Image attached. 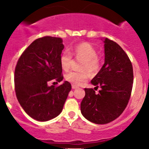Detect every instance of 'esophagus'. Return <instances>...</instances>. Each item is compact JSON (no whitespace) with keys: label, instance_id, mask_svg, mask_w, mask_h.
I'll use <instances>...</instances> for the list:
<instances>
[{"label":"esophagus","instance_id":"1","mask_svg":"<svg viewBox=\"0 0 149 149\" xmlns=\"http://www.w3.org/2000/svg\"><path fill=\"white\" fill-rule=\"evenodd\" d=\"M78 88V86L74 85V84H72V89H77Z\"/></svg>","mask_w":149,"mask_h":149}]
</instances>
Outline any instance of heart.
I'll return each mask as SVG.
<instances>
[{"label": "heart", "mask_w": 149, "mask_h": 149, "mask_svg": "<svg viewBox=\"0 0 149 149\" xmlns=\"http://www.w3.org/2000/svg\"><path fill=\"white\" fill-rule=\"evenodd\" d=\"M71 53L76 57L83 59L80 68L81 70H87L91 73H96L101 67V62L97 57L98 52L96 49L90 43L83 42L75 45L71 48ZM61 68L65 71H68L70 68L72 63V56L68 51H65L60 56ZM65 79L68 82L74 85H80L81 83L87 81L88 73L86 70L82 71H70L65 74Z\"/></svg>", "instance_id": "b5f03b06"}]
</instances>
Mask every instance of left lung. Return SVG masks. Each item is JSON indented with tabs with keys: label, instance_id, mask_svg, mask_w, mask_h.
I'll return each mask as SVG.
<instances>
[{
	"label": "left lung",
	"instance_id": "obj_1",
	"mask_svg": "<svg viewBox=\"0 0 149 149\" xmlns=\"http://www.w3.org/2000/svg\"><path fill=\"white\" fill-rule=\"evenodd\" d=\"M104 43V64L91 80L94 89L85 88L81 112L87 120L96 124H107L118 118L127 106L133 84V68L121 47L107 38Z\"/></svg>",
	"mask_w": 149,
	"mask_h": 149
}]
</instances>
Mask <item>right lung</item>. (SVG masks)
Wrapping results in <instances>:
<instances>
[{
	"mask_svg": "<svg viewBox=\"0 0 149 149\" xmlns=\"http://www.w3.org/2000/svg\"><path fill=\"white\" fill-rule=\"evenodd\" d=\"M64 45L59 37L34 40L18 59L15 71L16 96L25 112L38 121L51 120L62 112L71 84L65 81L58 87L48 86L53 79L60 82V56Z\"/></svg>",
	"mask_w": 149,
	"mask_h": 149,
	"instance_id": "add662e5",
	"label": "right lung"
}]
</instances>
